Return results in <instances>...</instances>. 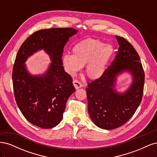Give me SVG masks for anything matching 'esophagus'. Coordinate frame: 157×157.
I'll use <instances>...</instances> for the list:
<instances>
[{
    "label": "esophagus",
    "instance_id": "1",
    "mask_svg": "<svg viewBox=\"0 0 157 157\" xmlns=\"http://www.w3.org/2000/svg\"><path fill=\"white\" fill-rule=\"evenodd\" d=\"M73 83L74 86L76 89L82 88L83 86V84H82V82H80L79 80H74Z\"/></svg>",
    "mask_w": 157,
    "mask_h": 157
}]
</instances>
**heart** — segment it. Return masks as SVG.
I'll return each instance as SVG.
<instances>
[{"instance_id":"1","label":"heart","mask_w":157,"mask_h":157,"mask_svg":"<svg viewBox=\"0 0 157 157\" xmlns=\"http://www.w3.org/2000/svg\"><path fill=\"white\" fill-rule=\"evenodd\" d=\"M73 55L65 54L63 64L66 71L75 75L86 65L85 72L90 79H98L105 73L107 65L113 54L111 45L105 44L99 40L88 39L76 44Z\"/></svg>"}]
</instances>
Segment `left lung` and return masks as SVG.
Masks as SVG:
<instances>
[{"label": "left lung", "instance_id": "obj_1", "mask_svg": "<svg viewBox=\"0 0 157 157\" xmlns=\"http://www.w3.org/2000/svg\"><path fill=\"white\" fill-rule=\"evenodd\" d=\"M116 38L119 48L111 65L86 88L90 117L97 126L105 130L124 124L134 115L144 94L145 73L140 56L124 38ZM124 70L132 74L133 83L124 94H119L113 86L116 77Z\"/></svg>", "mask_w": 157, "mask_h": 157}]
</instances>
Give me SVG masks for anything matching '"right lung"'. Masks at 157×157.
<instances>
[{
    "mask_svg": "<svg viewBox=\"0 0 157 157\" xmlns=\"http://www.w3.org/2000/svg\"><path fill=\"white\" fill-rule=\"evenodd\" d=\"M72 28H51L33 33L19 49L12 70L17 105L26 119L38 127L52 128L62 120L66 103L75 91L72 77L63 67V48L77 33ZM44 49L52 63L43 75L32 76L24 63L29 56Z\"/></svg>",
    "mask_w": 157,
    "mask_h": 157,
    "instance_id": "1",
    "label": "right lung"
}]
</instances>
